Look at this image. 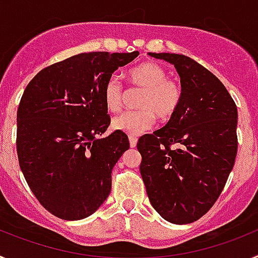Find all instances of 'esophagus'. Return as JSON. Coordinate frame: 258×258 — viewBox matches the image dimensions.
I'll return each mask as SVG.
<instances>
[{
    "label": "esophagus",
    "mask_w": 258,
    "mask_h": 258,
    "mask_svg": "<svg viewBox=\"0 0 258 258\" xmlns=\"http://www.w3.org/2000/svg\"><path fill=\"white\" fill-rule=\"evenodd\" d=\"M137 142H138V138L137 137H129V143H131V147L133 149V147H136L137 146Z\"/></svg>",
    "instance_id": "obj_1"
}]
</instances>
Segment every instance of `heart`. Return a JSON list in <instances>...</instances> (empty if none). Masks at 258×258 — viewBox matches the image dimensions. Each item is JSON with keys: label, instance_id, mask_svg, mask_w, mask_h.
I'll return each instance as SVG.
<instances>
[{"label": "heart", "instance_id": "1", "mask_svg": "<svg viewBox=\"0 0 258 258\" xmlns=\"http://www.w3.org/2000/svg\"><path fill=\"white\" fill-rule=\"evenodd\" d=\"M129 83L143 89L137 111H126L112 120V127L129 136H140L154 125L155 116L168 121L174 116L182 102V86L178 81L166 79V71L155 61H142L126 72ZM104 106L117 112L122 103V86L115 76L103 86Z\"/></svg>", "mask_w": 258, "mask_h": 258}]
</instances>
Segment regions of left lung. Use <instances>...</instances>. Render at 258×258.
<instances>
[{
    "label": "left lung",
    "instance_id": "8db88e82",
    "mask_svg": "<svg viewBox=\"0 0 258 258\" xmlns=\"http://www.w3.org/2000/svg\"><path fill=\"white\" fill-rule=\"evenodd\" d=\"M150 55L174 64L183 95L165 126L138 140L141 175L157 213L184 225L203 217L226 184L238 151V109L220 80L194 59Z\"/></svg>",
    "mask_w": 258,
    "mask_h": 258
}]
</instances>
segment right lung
<instances>
[{"label":"right lung","instance_id":"right-lung-1","mask_svg":"<svg viewBox=\"0 0 258 258\" xmlns=\"http://www.w3.org/2000/svg\"><path fill=\"white\" fill-rule=\"evenodd\" d=\"M138 51L83 52L41 70L23 93L17 113V152L23 175L46 211L89 217L111 192V172L129 149L113 132L103 86Z\"/></svg>","mask_w":258,"mask_h":258}]
</instances>
